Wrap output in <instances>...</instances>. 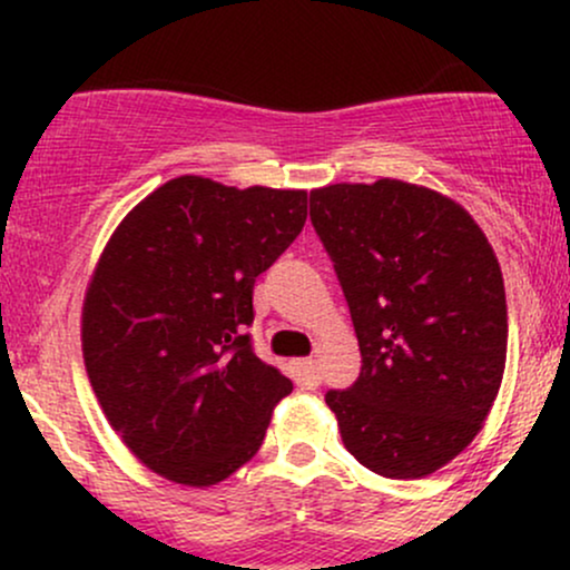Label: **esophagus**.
Returning <instances> with one entry per match:
<instances>
[{"label":"esophagus","instance_id":"esophagus-1","mask_svg":"<svg viewBox=\"0 0 570 570\" xmlns=\"http://www.w3.org/2000/svg\"><path fill=\"white\" fill-rule=\"evenodd\" d=\"M297 383L305 389H316L322 383V367H318V356H307L297 362Z\"/></svg>","mask_w":570,"mask_h":570}]
</instances>
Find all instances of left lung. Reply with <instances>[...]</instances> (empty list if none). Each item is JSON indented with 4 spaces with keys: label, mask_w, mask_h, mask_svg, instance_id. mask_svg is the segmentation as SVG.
Here are the masks:
<instances>
[{
    "label": "left lung",
    "mask_w": 570,
    "mask_h": 570,
    "mask_svg": "<svg viewBox=\"0 0 570 570\" xmlns=\"http://www.w3.org/2000/svg\"><path fill=\"white\" fill-rule=\"evenodd\" d=\"M362 351L326 391L345 450L391 480L426 476L480 434L507 364V294L466 208L399 179L311 193Z\"/></svg>",
    "instance_id": "1"
}]
</instances>
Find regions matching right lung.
Listing matches in <instances>:
<instances>
[{"label": "right lung", "mask_w": 570, "mask_h": 570, "mask_svg": "<svg viewBox=\"0 0 570 570\" xmlns=\"http://www.w3.org/2000/svg\"><path fill=\"white\" fill-rule=\"evenodd\" d=\"M305 189L179 176L112 233L82 305V356L109 426L189 488L259 450L292 381L252 348L254 281L303 230Z\"/></svg>", "instance_id": "add662e5"}]
</instances>
